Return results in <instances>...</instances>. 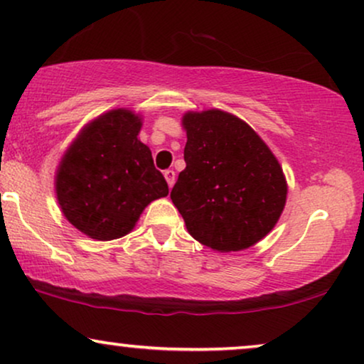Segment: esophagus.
Here are the masks:
<instances>
[{"label":"esophagus","mask_w":364,"mask_h":364,"mask_svg":"<svg viewBox=\"0 0 364 364\" xmlns=\"http://www.w3.org/2000/svg\"><path fill=\"white\" fill-rule=\"evenodd\" d=\"M164 177H166L168 187L172 188L173 183H176V172H173V171H166V172H164Z\"/></svg>","instance_id":"obj_1"}]
</instances>
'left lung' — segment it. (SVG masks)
Listing matches in <instances>:
<instances>
[{
  "mask_svg": "<svg viewBox=\"0 0 364 364\" xmlns=\"http://www.w3.org/2000/svg\"><path fill=\"white\" fill-rule=\"evenodd\" d=\"M186 168L171 198L187 232L215 252L255 245L277 225L287 203L285 173L263 139L220 109L188 111Z\"/></svg>",
  "mask_w": 364,
  "mask_h": 364,
  "instance_id": "left-lung-1",
  "label": "left lung"
}]
</instances>
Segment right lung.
<instances>
[{"mask_svg":"<svg viewBox=\"0 0 364 364\" xmlns=\"http://www.w3.org/2000/svg\"><path fill=\"white\" fill-rule=\"evenodd\" d=\"M142 116L117 107L87 122L59 162L54 188L63 215L99 242L132 232L149 203L167 197L166 178L141 142Z\"/></svg>","mask_w":364,"mask_h":364,"instance_id":"obj_1","label":"right lung"}]
</instances>
